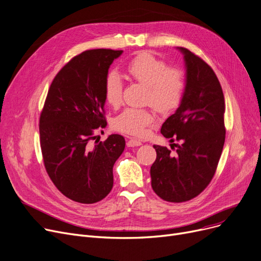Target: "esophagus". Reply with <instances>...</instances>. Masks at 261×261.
Returning <instances> with one entry per match:
<instances>
[{"mask_svg": "<svg viewBox=\"0 0 261 261\" xmlns=\"http://www.w3.org/2000/svg\"><path fill=\"white\" fill-rule=\"evenodd\" d=\"M142 143H141V141H139V140H137V139H134V138H130L127 142H126V145L127 146H139V145H141Z\"/></svg>", "mask_w": 261, "mask_h": 261, "instance_id": "1", "label": "esophagus"}]
</instances>
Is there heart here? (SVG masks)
I'll list each match as a JSON object with an SVG mask.
<instances>
[{"instance_id":"1","label":"heart","mask_w":261,"mask_h":261,"mask_svg":"<svg viewBox=\"0 0 261 261\" xmlns=\"http://www.w3.org/2000/svg\"><path fill=\"white\" fill-rule=\"evenodd\" d=\"M127 76L145 86L144 103L152 104L160 113H170L181 103L187 79L185 72L169 67L165 60L148 52H140L125 66ZM123 83L115 72H110L104 82V98L108 105L118 108L122 103ZM154 121L151 108H126L114 120L117 132L142 137Z\"/></svg>"}]
</instances>
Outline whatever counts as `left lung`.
I'll use <instances>...</instances> for the list:
<instances>
[{"instance_id": "1", "label": "left lung", "mask_w": 261, "mask_h": 261, "mask_svg": "<svg viewBox=\"0 0 261 261\" xmlns=\"http://www.w3.org/2000/svg\"><path fill=\"white\" fill-rule=\"evenodd\" d=\"M187 67V88L182 101L161 126L173 153L153 145L156 160L151 167L152 188L163 200H192L212 181L225 141V101L216 73L205 60L179 47ZM175 145L176 149L174 147Z\"/></svg>"}]
</instances>
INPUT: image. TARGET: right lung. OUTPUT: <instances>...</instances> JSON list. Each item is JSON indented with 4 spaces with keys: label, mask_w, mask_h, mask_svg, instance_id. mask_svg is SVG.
<instances>
[{
    "label": "right lung",
    "mask_w": 261,
    "mask_h": 261,
    "mask_svg": "<svg viewBox=\"0 0 261 261\" xmlns=\"http://www.w3.org/2000/svg\"><path fill=\"white\" fill-rule=\"evenodd\" d=\"M123 51L88 49L74 56L56 74L39 119L43 164L55 187L70 200L93 204L113 189V168L123 153L125 139L103 132L104 82L109 66Z\"/></svg>",
    "instance_id": "add662e5"
}]
</instances>
